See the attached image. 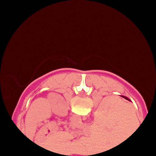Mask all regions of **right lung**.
<instances>
[{"label":"right lung","instance_id":"obj_1","mask_svg":"<svg viewBox=\"0 0 156 156\" xmlns=\"http://www.w3.org/2000/svg\"><path fill=\"white\" fill-rule=\"evenodd\" d=\"M122 98H125V99L128 100V101H130V100H129V99H128V98H126V97H124V96H122Z\"/></svg>","mask_w":156,"mask_h":156}]
</instances>
